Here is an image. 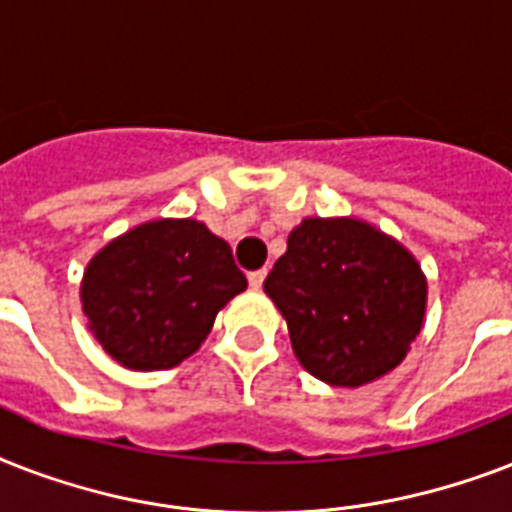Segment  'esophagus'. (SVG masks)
<instances>
[{"mask_svg":"<svg viewBox=\"0 0 512 512\" xmlns=\"http://www.w3.org/2000/svg\"><path fill=\"white\" fill-rule=\"evenodd\" d=\"M265 276H268V271H265V268H260V271H249V276H247L249 287H252V289L263 287Z\"/></svg>","mask_w":512,"mask_h":512,"instance_id":"obj_1","label":"esophagus"}]
</instances>
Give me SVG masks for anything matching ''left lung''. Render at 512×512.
<instances>
[{"label":"left lung","mask_w":512,"mask_h":512,"mask_svg":"<svg viewBox=\"0 0 512 512\" xmlns=\"http://www.w3.org/2000/svg\"><path fill=\"white\" fill-rule=\"evenodd\" d=\"M263 287L300 364L337 388L396 369L420 335L428 297L417 260L353 217L303 220Z\"/></svg>","instance_id":"1"}]
</instances>
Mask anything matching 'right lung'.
Masks as SVG:
<instances>
[{"label":"right lung","instance_id":"add662e5","mask_svg":"<svg viewBox=\"0 0 512 512\" xmlns=\"http://www.w3.org/2000/svg\"><path fill=\"white\" fill-rule=\"evenodd\" d=\"M247 289L231 247L196 220H154L87 265L82 308L92 335L127 369H172L199 348L217 311Z\"/></svg>","mask_w":512,"mask_h":512}]
</instances>
